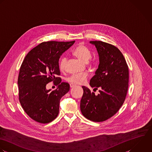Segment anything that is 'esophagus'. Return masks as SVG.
<instances>
[{
	"mask_svg": "<svg viewBox=\"0 0 152 152\" xmlns=\"http://www.w3.org/2000/svg\"><path fill=\"white\" fill-rule=\"evenodd\" d=\"M75 86H76V85H75V84H73V83H70V87L71 88H74Z\"/></svg>",
	"mask_w": 152,
	"mask_h": 152,
	"instance_id": "esophagus-1",
	"label": "esophagus"
}]
</instances>
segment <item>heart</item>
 Wrapping results in <instances>:
<instances>
[{
	"instance_id": "heart-1",
	"label": "heart",
	"mask_w": 152,
	"mask_h": 152,
	"mask_svg": "<svg viewBox=\"0 0 152 152\" xmlns=\"http://www.w3.org/2000/svg\"><path fill=\"white\" fill-rule=\"evenodd\" d=\"M73 55L76 56L78 59L84 62H88L91 58V50L85 45H79L77 46L73 52ZM67 63V58L66 56H63L60 60L59 62V68L61 70H64L65 69ZM90 65H93V61L89 62ZM88 75L86 73H76L70 76L67 78V80L73 84H82L87 79Z\"/></svg>"
}]
</instances>
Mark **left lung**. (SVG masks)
<instances>
[{"mask_svg":"<svg viewBox=\"0 0 152 152\" xmlns=\"http://www.w3.org/2000/svg\"><path fill=\"white\" fill-rule=\"evenodd\" d=\"M99 58V64L90 80L95 95L82 86L83 94L80 110L86 119L95 122L107 120L115 115L123 104L128 90L129 69L121 52L115 46L102 41H91Z\"/></svg>","mask_w":152,"mask_h":152,"instance_id":"8db88e82","label":"left lung"}]
</instances>
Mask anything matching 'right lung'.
<instances>
[{
	"instance_id": "add662e5",
	"label": "right lung",
	"mask_w": 152,
	"mask_h": 152,
	"mask_svg": "<svg viewBox=\"0 0 152 152\" xmlns=\"http://www.w3.org/2000/svg\"><path fill=\"white\" fill-rule=\"evenodd\" d=\"M75 41L43 42L31 49L21 65L18 77L19 98L25 112L40 123L53 121L59 112L61 97L70 85L61 82L59 60ZM53 81L57 88L52 91L46 85Z\"/></svg>"
}]
</instances>
